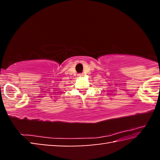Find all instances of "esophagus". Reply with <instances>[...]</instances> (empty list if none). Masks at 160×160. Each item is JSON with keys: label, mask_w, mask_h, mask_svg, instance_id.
Listing matches in <instances>:
<instances>
[{"label": "esophagus", "mask_w": 160, "mask_h": 160, "mask_svg": "<svg viewBox=\"0 0 160 160\" xmlns=\"http://www.w3.org/2000/svg\"><path fill=\"white\" fill-rule=\"evenodd\" d=\"M84 75H84L83 73H80V74L78 75V76H80V77H83Z\"/></svg>", "instance_id": "34e87169"}]
</instances>
